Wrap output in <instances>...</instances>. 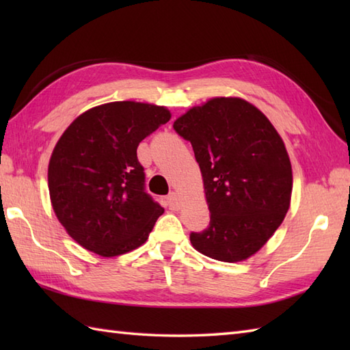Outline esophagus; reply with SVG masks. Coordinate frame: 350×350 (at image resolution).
I'll return each mask as SVG.
<instances>
[{"instance_id":"obj_1","label":"esophagus","mask_w":350,"mask_h":350,"mask_svg":"<svg viewBox=\"0 0 350 350\" xmlns=\"http://www.w3.org/2000/svg\"><path fill=\"white\" fill-rule=\"evenodd\" d=\"M167 204L171 211H179L182 206L179 194H177V192H171V194L167 197Z\"/></svg>"}]
</instances>
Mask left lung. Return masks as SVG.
Wrapping results in <instances>:
<instances>
[{
  "mask_svg": "<svg viewBox=\"0 0 350 350\" xmlns=\"http://www.w3.org/2000/svg\"><path fill=\"white\" fill-rule=\"evenodd\" d=\"M203 177L211 222L189 239L202 254L236 263L271 239L290 207L292 163L262 111L241 98H212L174 122Z\"/></svg>",
  "mask_w": 350,
  "mask_h": 350,
  "instance_id": "8db88e82",
  "label": "left lung"
}]
</instances>
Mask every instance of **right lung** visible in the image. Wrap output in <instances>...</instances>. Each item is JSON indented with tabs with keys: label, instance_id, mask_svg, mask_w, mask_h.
I'll return each mask as SVG.
<instances>
[{
	"label": "right lung",
	"instance_id": "1",
	"mask_svg": "<svg viewBox=\"0 0 350 350\" xmlns=\"http://www.w3.org/2000/svg\"><path fill=\"white\" fill-rule=\"evenodd\" d=\"M171 118L153 103L118 100L87 109L63 132L48 165L57 219L81 247L116 257L141 247L163 213L144 191L137 147Z\"/></svg>",
	"mask_w": 350,
	"mask_h": 350
}]
</instances>
